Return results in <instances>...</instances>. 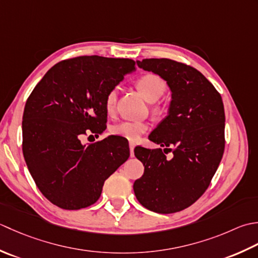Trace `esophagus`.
I'll list each match as a JSON object with an SVG mask.
<instances>
[{
    "label": "esophagus",
    "instance_id": "34e87169",
    "mask_svg": "<svg viewBox=\"0 0 258 258\" xmlns=\"http://www.w3.org/2000/svg\"><path fill=\"white\" fill-rule=\"evenodd\" d=\"M135 147H136V144L133 143V141H130V143H129V148H130V156L131 157H135V154H134Z\"/></svg>",
    "mask_w": 258,
    "mask_h": 258
}]
</instances>
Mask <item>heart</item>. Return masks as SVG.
<instances>
[{
    "mask_svg": "<svg viewBox=\"0 0 258 258\" xmlns=\"http://www.w3.org/2000/svg\"><path fill=\"white\" fill-rule=\"evenodd\" d=\"M136 87L138 89L141 96H143L147 101L155 102L158 100L164 92L166 91V83L162 79L156 75H145L137 80ZM117 98H118V90L117 89H112L110 90L106 99H104V108L109 114H112L115 111V107H117ZM164 107L161 106H155L154 111L157 114H161L164 112ZM149 128V124L145 121H121L119 123H115L111 127V133L114 136L122 137L131 141L138 140L141 135L147 133Z\"/></svg>",
    "mask_w": 258,
    "mask_h": 258,
    "instance_id": "b5f03b06",
    "label": "heart"
}]
</instances>
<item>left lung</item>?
Segmentation results:
<instances>
[{
	"label": "left lung",
	"instance_id": "1",
	"mask_svg": "<svg viewBox=\"0 0 258 258\" xmlns=\"http://www.w3.org/2000/svg\"><path fill=\"white\" fill-rule=\"evenodd\" d=\"M137 64L164 79L171 101L168 115L148 137L165 149H135L145 172L135 181L134 191L151 212L177 213L206 191L222 160L223 100L212 83L190 66L170 59H145ZM166 151L173 152L171 159L166 158Z\"/></svg>",
	"mask_w": 258,
	"mask_h": 258
}]
</instances>
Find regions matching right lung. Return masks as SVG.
Returning a JSON list of instances; mask_svg holds the SVG:
<instances>
[{
	"mask_svg": "<svg viewBox=\"0 0 258 258\" xmlns=\"http://www.w3.org/2000/svg\"><path fill=\"white\" fill-rule=\"evenodd\" d=\"M135 64L99 55L61 61L26 100L23 156L40 191L55 206L75 210L94 204L104 180L129 158V148L118 139L85 145L81 138L106 130L104 99Z\"/></svg>",
	"mask_w": 258,
	"mask_h": 258,
	"instance_id": "add662e5",
	"label": "right lung"
}]
</instances>
